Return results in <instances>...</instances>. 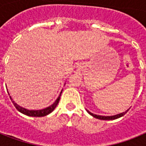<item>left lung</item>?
Segmentation results:
<instances>
[{
  "label": "left lung",
  "instance_id": "left-lung-1",
  "mask_svg": "<svg viewBox=\"0 0 146 146\" xmlns=\"http://www.w3.org/2000/svg\"><path fill=\"white\" fill-rule=\"evenodd\" d=\"M129 110H127L126 111L123 112V113H120V114H118V115H112V116H102V115H98L93 114V113H91V112H89L88 110H87V112L89 113V114L91 115L92 116H94V118H98V119H100V120H114V119H117V118H120V117H122L123 115H124L129 111Z\"/></svg>",
  "mask_w": 146,
  "mask_h": 146
}]
</instances>
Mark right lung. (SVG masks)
<instances>
[{
  "label": "right lung",
  "mask_w": 146,
  "mask_h": 146,
  "mask_svg": "<svg viewBox=\"0 0 146 146\" xmlns=\"http://www.w3.org/2000/svg\"><path fill=\"white\" fill-rule=\"evenodd\" d=\"M61 93L62 91L60 92V95L58 97V99H56V101L52 104V105H50L49 106L48 108H45V109L43 110H27L25 109V108H22V107L19 106L15 102L13 101L12 99L11 98L10 96V99H11V102H12L13 104L15 105V107L16 108V109L18 111H20V113H23V114L26 115H28V116H33V117H42V116H45V115H47L50 114V113H52V111L54 110L56 106L58 105V104L59 101H60V95H61Z\"/></svg>",
  "instance_id": "right-lung-1"
}]
</instances>
